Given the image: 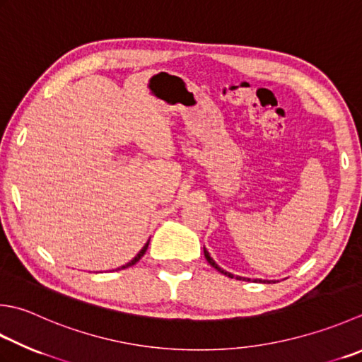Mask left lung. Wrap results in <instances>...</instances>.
I'll return each mask as SVG.
<instances>
[{"mask_svg":"<svg viewBox=\"0 0 362 362\" xmlns=\"http://www.w3.org/2000/svg\"><path fill=\"white\" fill-rule=\"evenodd\" d=\"M204 256H205V259H207V262H209V264H210L211 267H214V268H215V270H218L219 273H223V274H226V276H229V278H235V279H238V281H250V278H242V276H233L232 273H229V272H226V270H223V268H221V267H219V265L216 264V262H215L214 259H211V256H210V252H209L207 250H205V247H204ZM254 282H264V284H265V282H268V284H270V282H274V281H265V279H254Z\"/></svg>","mask_w":362,"mask_h":362,"instance_id":"8db88e82","label":"left lung"}]
</instances>
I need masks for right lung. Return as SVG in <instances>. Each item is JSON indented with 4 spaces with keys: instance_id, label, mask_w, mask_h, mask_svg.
Returning <instances> with one entry per match:
<instances>
[{
    "instance_id": "1",
    "label": "right lung",
    "mask_w": 362,
    "mask_h": 362,
    "mask_svg": "<svg viewBox=\"0 0 362 362\" xmlns=\"http://www.w3.org/2000/svg\"><path fill=\"white\" fill-rule=\"evenodd\" d=\"M148 242H151V240H147V243L143 246V247H141V251L136 254V256H134L130 262H127V264L125 265H122V267H119L117 268V270H124V268H129V267H132V265H134V264H136V262L141 259V257H143L144 256V254H146V251H147V246H148Z\"/></svg>"
}]
</instances>
